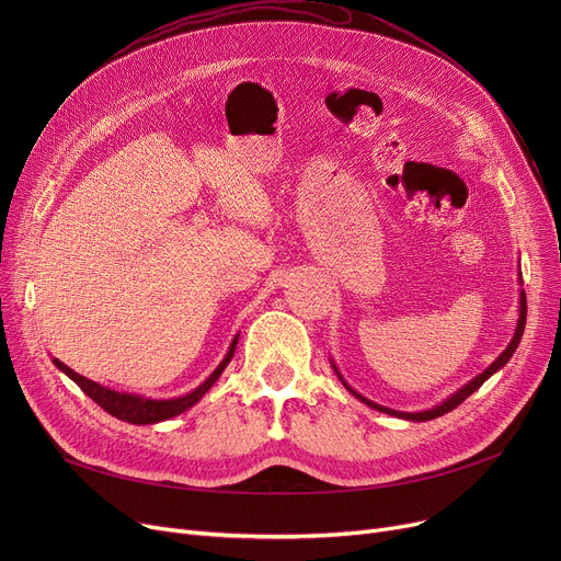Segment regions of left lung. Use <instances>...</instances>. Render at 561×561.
<instances>
[{
  "label": "left lung",
  "mask_w": 561,
  "mask_h": 561,
  "mask_svg": "<svg viewBox=\"0 0 561 561\" xmlns=\"http://www.w3.org/2000/svg\"><path fill=\"white\" fill-rule=\"evenodd\" d=\"M520 313H518V322H516V332H514V339L510 341V345H507V350L503 352V355H500L484 373H480L478 377H473L468 381L466 387H461L457 393H453L448 400H444L440 404H436V407H432V409H425V411H416V414H409V411H396V409H389V407H381V404H375L373 400H368V398H364V396H359L355 389H350L347 385H345V379L341 377V373H339V368L334 366V370H336V375L341 377V381H343V387L355 396V398H359L364 404H368L370 409H377V411H381V414H389V416H398V419H404V421H419V423H423V421H432V419H438V416H444V414H448V411H453L455 407H459L470 393H476L484 381L495 373V370H500L503 368L510 359H512V355L516 352V347H518V343H520V336H523V332H525V316H527V302H525V293L520 290V309H518Z\"/></svg>",
  "instance_id": "obj_1"
}]
</instances>
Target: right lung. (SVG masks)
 Segmentation results:
<instances>
[{"instance_id":"obj_1","label":"right lung","mask_w":561,"mask_h":561,"mask_svg":"<svg viewBox=\"0 0 561 561\" xmlns=\"http://www.w3.org/2000/svg\"><path fill=\"white\" fill-rule=\"evenodd\" d=\"M236 343H239V336L231 341L227 355L218 364V368L209 377H206L195 391H191L182 398H170V400H152V398H142V396H134V393L113 391V389H106V387L98 385V381H93V379H85L83 375L68 368L64 362L54 359V366L58 370H64L88 398L95 400L104 411H108L111 416L121 419L125 423H134V425H150V423H161V421H168L172 416L184 414L186 409H191L206 391H209L216 385V379L222 375V370L227 368V364L231 362Z\"/></svg>"}]
</instances>
